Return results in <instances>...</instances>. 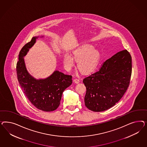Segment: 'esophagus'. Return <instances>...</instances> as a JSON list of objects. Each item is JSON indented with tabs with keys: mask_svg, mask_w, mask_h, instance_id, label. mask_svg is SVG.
Here are the masks:
<instances>
[{
	"mask_svg": "<svg viewBox=\"0 0 147 147\" xmlns=\"http://www.w3.org/2000/svg\"><path fill=\"white\" fill-rule=\"evenodd\" d=\"M74 82L76 83V84H79L80 82V80H79V79H75L74 80Z\"/></svg>",
	"mask_w": 147,
	"mask_h": 147,
	"instance_id": "1",
	"label": "esophagus"
}]
</instances>
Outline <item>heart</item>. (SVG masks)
<instances>
[{
	"instance_id": "obj_1",
	"label": "heart",
	"mask_w": 147,
	"mask_h": 147,
	"mask_svg": "<svg viewBox=\"0 0 147 147\" xmlns=\"http://www.w3.org/2000/svg\"><path fill=\"white\" fill-rule=\"evenodd\" d=\"M74 59L78 61V68L82 73L88 74L95 70L99 62L100 54L96 49L89 44L80 46L73 52ZM74 59L69 54L63 57V63L67 69H71L74 65Z\"/></svg>"
}]
</instances>
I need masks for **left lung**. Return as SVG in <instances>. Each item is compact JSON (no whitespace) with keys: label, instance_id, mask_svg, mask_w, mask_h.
<instances>
[{"label":"left lung","instance_id":"8db88e82","mask_svg":"<svg viewBox=\"0 0 147 147\" xmlns=\"http://www.w3.org/2000/svg\"><path fill=\"white\" fill-rule=\"evenodd\" d=\"M131 71V57L126 49L107 59L98 71L83 80L87 89L85 106L97 112L114 106L128 89Z\"/></svg>","mask_w":147,"mask_h":147}]
</instances>
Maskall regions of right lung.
Segmentation results:
<instances>
[{
	"label": "right lung",
	"instance_id": "obj_1",
	"mask_svg": "<svg viewBox=\"0 0 147 147\" xmlns=\"http://www.w3.org/2000/svg\"><path fill=\"white\" fill-rule=\"evenodd\" d=\"M37 38L33 37L19 52L16 67L17 78L23 92L33 105L42 111H53L59 106L63 91L72 84V76L55 71L46 79L36 80L28 73L23 57Z\"/></svg>",
	"mask_w": 147,
	"mask_h": 147
}]
</instances>
